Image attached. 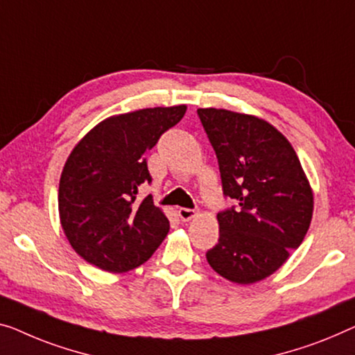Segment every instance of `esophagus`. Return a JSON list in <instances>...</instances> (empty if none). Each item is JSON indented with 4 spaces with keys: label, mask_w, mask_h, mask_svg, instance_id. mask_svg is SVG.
Wrapping results in <instances>:
<instances>
[{
    "label": "esophagus",
    "mask_w": 355,
    "mask_h": 355,
    "mask_svg": "<svg viewBox=\"0 0 355 355\" xmlns=\"http://www.w3.org/2000/svg\"><path fill=\"white\" fill-rule=\"evenodd\" d=\"M196 215H198V211H196L194 209H184V207L178 209V216L183 221H189L191 218H194Z\"/></svg>",
    "instance_id": "esophagus-1"
}]
</instances>
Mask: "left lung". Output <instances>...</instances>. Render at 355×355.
Segmentation results:
<instances>
[{"mask_svg":"<svg viewBox=\"0 0 355 355\" xmlns=\"http://www.w3.org/2000/svg\"><path fill=\"white\" fill-rule=\"evenodd\" d=\"M198 114L218 159L223 194L236 200L216 215L218 244L205 257L231 282H258L303 242L313 218V189L276 127L228 110L199 108Z\"/></svg>","mask_w":355,"mask_h":355,"instance_id":"8db88e82","label":"left lung"}]
</instances>
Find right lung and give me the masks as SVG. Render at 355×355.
I'll return each mask as SVG.
<instances>
[{
    "label": "right lung",
    "instance_id": "obj_1",
    "mask_svg": "<svg viewBox=\"0 0 355 355\" xmlns=\"http://www.w3.org/2000/svg\"><path fill=\"white\" fill-rule=\"evenodd\" d=\"M184 105L111 116L73 148L59 184L60 223L79 257L108 272L144 264L168 228L151 196L139 204L140 184L151 183L146 155L180 123Z\"/></svg>",
    "mask_w": 355,
    "mask_h": 355
}]
</instances>
